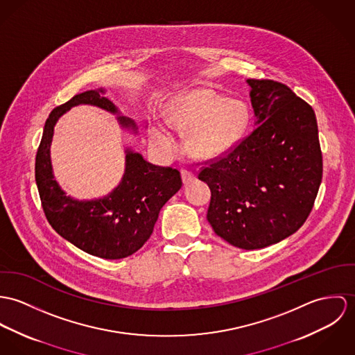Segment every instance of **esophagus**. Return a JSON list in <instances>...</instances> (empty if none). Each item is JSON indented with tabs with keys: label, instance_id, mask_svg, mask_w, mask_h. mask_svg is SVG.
Masks as SVG:
<instances>
[{
	"label": "esophagus",
	"instance_id": "34e87169",
	"mask_svg": "<svg viewBox=\"0 0 355 355\" xmlns=\"http://www.w3.org/2000/svg\"><path fill=\"white\" fill-rule=\"evenodd\" d=\"M181 177H182V182L184 184H189L195 180V174L191 170H181Z\"/></svg>",
	"mask_w": 355,
	"mask_h": 355
}]
</instances>
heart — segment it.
<instances>
[{
    "label": "heart",
    "instance_id": "heart-1",
    "mask_svg": "<svg viewBox=\"0 0 355 355\" xmlns=\"http://www.w3.org/2000/svg\"><path fill=\"white\" fill-rule=\"evenodd\" d=\"M167 123L181 133H190L189 147L200 158H218L230 153L243 139L250 113L239 101H229L211 88L182 92L167 114ZM151 140L160 148L174 146L163 128L151 130Z\"/></svg>",
    "mask_w": 355,
    "mask_h": 355
}]
</instances>
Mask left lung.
I'll return each instance as SVG.
<instances>
[{
	"mask_svg": "<svg viewBox=\"0 0 355 355\" xmlns=\"http://www.w3.org/2000/svg\"><path fill=\"white\" fill-rule=\"evenodd\" d=\"M254 130L204 162L198 180L211 200L207 219L230 245L263 249L294 234L308 219L322 178L315 112L287 85L249 79Z\"/></svg>",
	"mask_w": 355,
	"mask_h": 355,
	"instance_id": "left-lung-1",
	"label": "left lung"
}]
</instances>
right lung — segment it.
I'll list each match as a JSON object with an SVG mask.
<instances>
[{
    "label": "right lung",
    "mask_w": 355,
    "mask_h": 355,
    "mask_svg": "<svg viewBox=\"0 0 355 355\" xmlns=\"http://www.w3.org/2000/svg\"><path fill=\"white\" fill-rule=\"evenodd\" d=\"M105 91L88 89L57 106L46 119L37 160L35 180L40 202L51 227L83 252L119 260L137 252L153 234L159 211L182 187L177 168L151 164L132 150H126L125 174L109 196L78 201L67 196L54 180L50 162V143L57 119L78 105H94L117 113V107L103 96ZM123 126L133 121L119 117Z\"/></svg>",
    "instance_id": "right-lung-1"
}]
</instances>
